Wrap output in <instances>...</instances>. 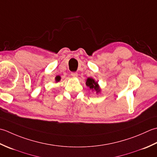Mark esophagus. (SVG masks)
I'll use <instances>...</instances> for the list:
<instances>
[{
  "label": "esophagus",
  "instance_id": "obj_1",
  "mask_svg": "<svg viewBox=\"0 0 157 157\" xmlns=\"http://www.w3.org/2000/svg\"><path fill=\"white\" fill-rule=\"evenodd\" d=\"M71 75H72V76H73V77H75V78L77 77V76H78L77 72H72Z\"/></svg>",
  "mask_w": 157,
  "mask_h": 157
}]
</instances>
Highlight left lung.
Wrapping results in <instances>:
<instances>
[{"label": "left lung", "mask_w": 157, "mask_h": 157, "mask_svg": "<svg viewBox=\"0 0 157 157\" xmlns=\"http://www.w3.org/2000/svg\"><path fill=\"white\" fill-rule=\"evenodd\" d=\"M86 85L89 87V89L93 91H95V92L98 94L100 92V88L99 87L98 82H95V80L92 78H88L86 81Z\"/></svg>", "instance_id": "left-lung-1"}]
</instances>
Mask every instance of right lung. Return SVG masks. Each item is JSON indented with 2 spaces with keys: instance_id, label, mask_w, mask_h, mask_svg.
<instances>
[{
  "instance_id": "obj_1",
  "label": "right lung",
  "mask_w": 157,
  "mask_h": 157,
  "mask_svg": "<svg viewBox=\"0 0 157 157\" xmlns=\"http://www.w3.org/2000/svg\"><path fill=\"white\" fill-rule=\"evenodd\" d=\"M56 82H59V81H60V79H61V77H60V76H56Z\"/></svg>"
}]
</instances>
